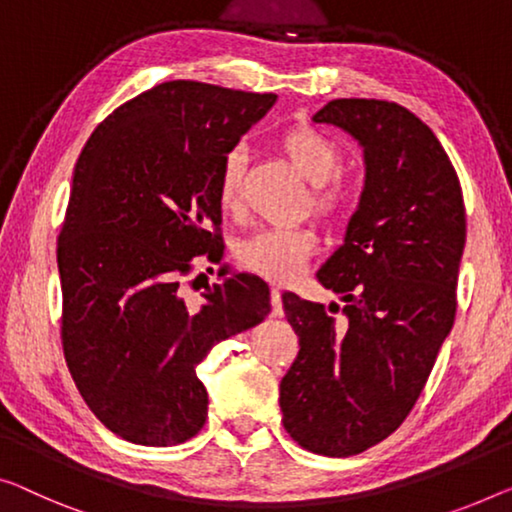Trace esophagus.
<instances>
[{
    "label": "esophagus",
    "instance_id": "1",
    "mask_svg": "<svg viewBox=\"0 0 512 512\" xmlns=\"http://www.w3.org/2000/svg\"><path fill=\"white\" fill-rule=\"evenodd\" d=\"M271 305H273V317H282V292L278 287H271Z\"/></svg>",
    "mask_w": 512,
    "mask_h": 512
}]
</instances>
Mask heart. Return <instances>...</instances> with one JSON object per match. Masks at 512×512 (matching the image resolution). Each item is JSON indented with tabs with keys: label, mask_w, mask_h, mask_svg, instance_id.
Listing matches in <instances>:
<instances>
[{
	"label": "heart",
	"mask_w": 512,
	"mask_h": 512,
	"mask_svg": "<svg viewBox=\"0 0 512 512\" xmlns=\"http://www.w3.org/2000/svg\"><path fill=\"white\" fill-rule=\"evenodd\" d=\"M280 149L292 160L296 172L312 183L324 186L340 172L342 156L331 137L312 126H294L280 135ZM243 151L230 149L220 163L218 172V204L225 211H234L241 195ZM317 211L335 216L345 209V195L338 188H319L312 197ZM317 250V234L310 227H266L250 234L236 246V262L241 269L273 282H287L296 276L312 253Z\"/></svg>",
	"instance_id": "b5f03b06"
}]
</instances>
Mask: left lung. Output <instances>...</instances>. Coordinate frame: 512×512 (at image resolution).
<instances>
[{
    "mask_svg": "<svg viewBox=\"0 0 512 512\" xmlns=\"http://www.w3.org/2000/svg\"><path fill=\"white\" fill-rule=\"evenodd\" d=\"M312 121L361 144L365 181L345 241L317 271L345 305L282 294L301 349L280 409L305 451L347 457L398 430L421 395L455 322L467 218L451 158L414 112L338 98Z\"/></svg>",
    "mask_w": 512,
    "mask_h": 512,
    "instance_id": "obj_1",
    "label": "left lung"
}]
</instances>
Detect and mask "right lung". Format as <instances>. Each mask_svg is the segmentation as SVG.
<instances>
[{
  "instance_id": "obj_1",
  "label": "right lung",
  "mask_w": 512,
  "mask_h": 512,
  "mask_svg": "<svg viewBox=\"0 0 512 512\" xmlns=\"http://www.w3.org/2000/svg\"><path fill=\"white\" fill-rule=\"evenodd\" d=\"M276 98L163 82L98 124L75 165L57 241L61 345L82 400L131 444L195 437L209 404L197 363L271 312L269 285L227 266L197 308L179 285L193 257L223 259L220 163Z\"/></svg>"
}]
</instances>
